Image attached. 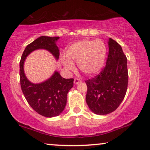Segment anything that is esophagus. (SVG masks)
Here are the masks:
<instances>
[{"label":"esophagus","instance_id":"1","mask_svg":"<svg viewBox=\"0 0 150 150\" xmlns=\"http://www.w3.org/2000/svg\"><path fill=\"white\" fill-rule=\"evenodd\" d=\"M81 79H78V78H76V79H74V83H75V84H79V83H81Z\"/></svg>","mask_w":150,"mask_h":150}]
</instances>
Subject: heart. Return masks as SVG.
<instances>
[{"label": "heart", "mask_w": 150, "mask_h": 150, "mask_svg": "<svg viewBox=\"0 0 150 150\" xmlns=\"http://www.w3.org/2000/svg\"><path fill=\"white\" fill-rule=\"evenodd\" d=\"M107 47L103 40H82L68 46L66 57L62 59V64L69 70L74 67L73 62H77L79 70L91 75L103 67L106 57Z\"/></svg>", "instance_id": "b5f03b06"}]
</instances>
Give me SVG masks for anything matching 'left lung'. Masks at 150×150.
<instances>
[{
    "instance_id": "obj_1",
    "label": "left lung",
    "mask_w": 150,
    "mask_h": 150,
    "mask_svg": "<svg viewBox=\"0 0 150 150\" xmlns=\"http://www.w3.org/2000/svg\"><path fill=\"white\" fill-rule=\"evenodd\" d=\"M109 52L106 66L99 74L86 80V102L93 113L112 112L122 102L128 86L127 59L120 44L108 40Z\"/></svg>"
}]
</instances>
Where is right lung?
<instances>
[{
	"label": "right lung",
	"instance_id": "obj_1",
	"mask_svg": "<svg viewBox=\"0 0 150 150\" xmlns=\"http://www.w3.org/2000/svg\"><path fill=\"white\" fill-rule=\"evenodd\" d=\"M59 37L40 36L28 44L24 50L19 62L20 84L21 90L30 106L39 115L46 117L59 116L67 104L69 91L73 86V79H64L55 71L52 77L40 83H33L27 79L23 64L26 57L38 49H45L58 60L59 47L56 45Z\"/></svg>",
	"mask_w": 150,
	"mask_h": 150
}]
</instances>
